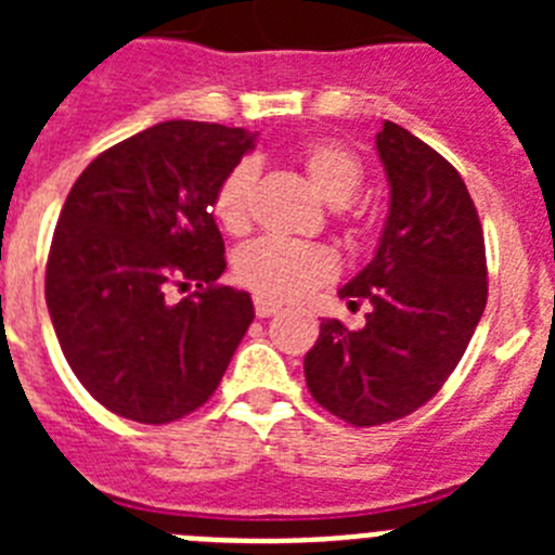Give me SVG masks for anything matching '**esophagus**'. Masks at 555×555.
I'll use <instances>...</instances> for the list:
<instances>
[{
    "label": "esophagus",
    "instance_id": "obj_1",
    "mask_svg": "<svg viewBox=\"0 0 555 555\" xmlns=\"http://www.w3.org/2000/svg\"><path fill=\"white\" fill-rule=\"evenodd\" d=\"M255 313L261 317V320H267V317H274V313H281V306L272 300H267V297H255Z\"/></svg>",
    "mask_w": 555,
    "mask_h": 555
}]
</instances>
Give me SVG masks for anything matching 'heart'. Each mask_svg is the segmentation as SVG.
<instances>
[{
    "label": "heart",
    "instance_id": "1",
    "mask_svg": "<svg viewBox=\"0 0 555 555\" xmlns=\"http://www.w3.org/2000/svg\"><path fill=\"white\" fill-rule=\"evenodd\" d=\"M300 164L320 197L331 205H347L356 197L364 169L361 160L345 144L331 139H317L302 144ZM258 166L242 160L222 178L214 194V217L228 233H242L249 224ZM235 281L244 288L274 302L300 300L322 283L333 281L336 258L327 247L288 238H258L244 244L233 258Z\"/></svg>",
    "mask_w": 555,
    "mask_h": 555
}]
</instances>
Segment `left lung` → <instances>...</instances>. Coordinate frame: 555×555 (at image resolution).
<instances>
[{
    "instance_id": "left-lung-1",
    "label": "left lung",
    "mask_w": 555,
    "mask_h": 555,
    "mask_svg": "<svg viewBox=\"0 0 555 555\" xmlns=\"http://www.w3.org/2000/svg\"><path fill=\"white\" fill-rule=\"evenodd\" d=\"M375 144L389 219L375 258L338 292L370 313L361 331L325 320L306 356L313 400L356 428L403 420L442 389L489 292L483 228L459 171L395 121Z\"/></svg>"
}]
</instances>
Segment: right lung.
<instances>
[{
  "mask_svg": "<svg viewBox=\"0 0 555 555\" xmlns=\"http://www.w3.org/2000/svg\"><path fill=\"white\" fill-rule=\"evenodd\" d=\"M242 127L171 119L96 155L68 191L47 261V308L96 403L166 425L208 403L253 322L222 286V178L253 150ZM198 288L171 304L169 287Z\"/></svg>",
  "mask_w": 555,
  "mask_h": 555,
  "instance_id": "1",
  "label": "right lung"
}]
</instances>
